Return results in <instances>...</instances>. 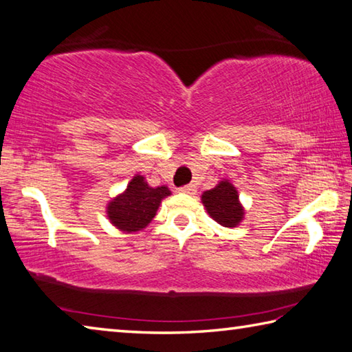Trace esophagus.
Returning a JSON list of instances; mask_svg holds the SVG:
<instances>
[{
  "instance_id": "1",
  "label": "esophagus",
  "mask_w": 352,
  "mask_h": 352,
  "mask_svg": "<svg viewBox=\"0 0 352 352\" xmlns=\"http://www.w3.org/2000/svg\"><path fill=\"white\" fill-rule=\"evenodd\" d=\"M177 192L186 193V195H195L196 193V187L192 186V184H188V186H184V187L177 188Z\"/></svg>"
}]
</instances>
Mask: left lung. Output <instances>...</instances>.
<instances>
[{
	"label": "left lung",
	"mask_w": 352,
	"mask_h": 352,
	"mask_svg": "<svg viewBox=\"0 0 352 352\" xmlns=\"http://www.w3.org/2000/svg\"><path fill=\"white\" fill-rule=\"evenodd\" d=\"M202 204L208 214L224 227H235L243 219L244 210L238 201V192L229 181L219 182L214 188L204 192Z\"/></svg>",
	"instance_id": "1"
}]
</instances>
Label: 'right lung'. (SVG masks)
<instances>
[{
	"label": "right lung",
	"instance_id": "add662e5",
	"mask_svg": "<svg viewBox=\"0 0 352 352\" xmlns=\"http://www.w3.org/2000/svg\"><path fill=\"white\" fill-rule=\"evenodd\" d=\"M168 195L170 190L165 186L153 188L144 176H134L125 192L108 204V218L123 232L142 230L151 223L160 201Z\"/></svg>",
	"mask_w": 352,
	"mask_h": 352
}]
</instances>
